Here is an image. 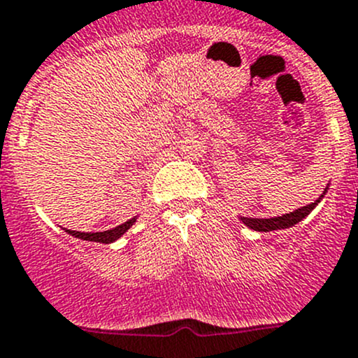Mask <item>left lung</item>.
I'll return each mask as SVG.
<instances>
[{"mask_svg":"<svg viewBox=\"0 0 358 358\" xmlns=\"http://www.w3.org/2000/svg\"><path fill=\"white\" fill-rule=\"evenodd\" d=\"M327 191V187H325ZM324 191V194H325ZM322 194V196H324ZM322 196L318 200H315L313 203L306 205V207H301L298 210L291 212V214H284L280 217H270V219H256V217H242L243 224H247L249 228L256 229V231H273V229H284V228H291V226L298 224L299 221H303L308 214L315 208V205L322 200Z\"/></svg>","mask_w":358,"mask_h":358,"instance_id":"left-lung-1","label":"left lung"}]
</instances>
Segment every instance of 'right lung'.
Segmentation results:
<instances>
[{"mask_svg": "<svg viewBox=\"0 0 358 358\" xmlns=\"http://www.w3.org/2000/svg\"><path fill=\"white\" fill-rule=\"evenodd\" d=\"M134 222H136V217L129 219L127 222H123V224L116 226V228H113V229H108V231H99V233H81V231H73V229H66V231L69 233V235L76 236V238L88 240V242L111 243V242H115V240H118L120 236H122L123 233H125L127 229L134 224Z\"/></svg>", "mask_w": 358, "mask_h": 358, "instance_id": "1", "label": "right lung"}]
</instances>
